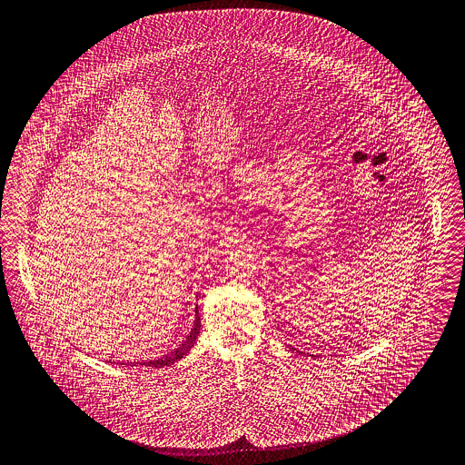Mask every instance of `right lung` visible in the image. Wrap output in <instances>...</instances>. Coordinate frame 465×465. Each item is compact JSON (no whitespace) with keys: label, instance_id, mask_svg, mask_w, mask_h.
I'll return each instance as SVG.
<instances>
[{"label":"right lung","instance_id":"1","mask_svg":"<svg viewBox=\"0 0 465 465\" xmlns=\"http://www.w3.org/2000/svg\"><path fill=\"white\" fill-rule=\"evenodd\" d=\"M199 330H201V321H199V313L195 312V322H193V328H192L188 339H186L177 350H173L170 355H166V357H163V359H157V361H146V362H143V366L164 368V366H170V364L181 361V359L192 350V346L195 344V339H197V335H199ZM128 364L132 366V362H128ZM137 364H141V362H135V366H137Z\"/></svg>","mask_w":465,"mask_h":465}]
</instances>
